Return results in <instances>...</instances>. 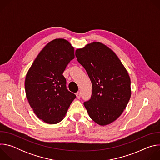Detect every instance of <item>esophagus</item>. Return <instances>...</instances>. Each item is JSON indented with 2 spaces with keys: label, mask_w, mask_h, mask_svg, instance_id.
<instances>
[{
  "label": "esophagus",
  "mask_w": 160,
  "mask_h": 160,
  "mask_svg": "<svg viewBox=\"0 0 160 160\" xmlns=\"http://www.w3.org/2000/svg\"><path fill=\"white\" fill-rule=\"evenodd\" d=\"M76 96H77V99H80V97H81V93H80V92H77L76 93Z\"/></svg>",
  "instance_id": "1"
}]
</instances>
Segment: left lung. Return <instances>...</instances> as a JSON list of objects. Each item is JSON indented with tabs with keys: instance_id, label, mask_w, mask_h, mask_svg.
Returning a JSON list of instances; mask_svg holds the SVG:
<instances>
[{
	"instance_id": "obj_1",
	"label": "left lung",
	"mask_w": 160,
	"mask_h": 160,
	"mask_svg": "<svg viewBox=\"0 0 160 160\" xmlns=\"http://www.w3.org/2000/svg\"><path fill=\"white\" fill-rule=\"evenodd\" d=\"M92 85V94L83 104L96 123L106 125L123 112L131 96L130 78L125 68L111 49L100 42L88 43L75 51Z\"/></svg>"
}]
</instances>
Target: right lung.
Wrapping results in <instances>:
<instances>
[{
	"mask_svg": "<svg viewBox=\"0 0 160 160\" xmlns=\"http://www.w3.org/2000/svg\"><path fill=\"white\" fill-rule=\"evenodd\" d=\"M75 58L68 40L56 38L40 52L26 75V96L37 117L49 124L60 122L76 96L68 90L62 73Z\"/></svg>",
	"mask_w": 160,
	"mask_h": 160,
	"instance_id": "1",
	"label": "right lung"
}]
</instances>
